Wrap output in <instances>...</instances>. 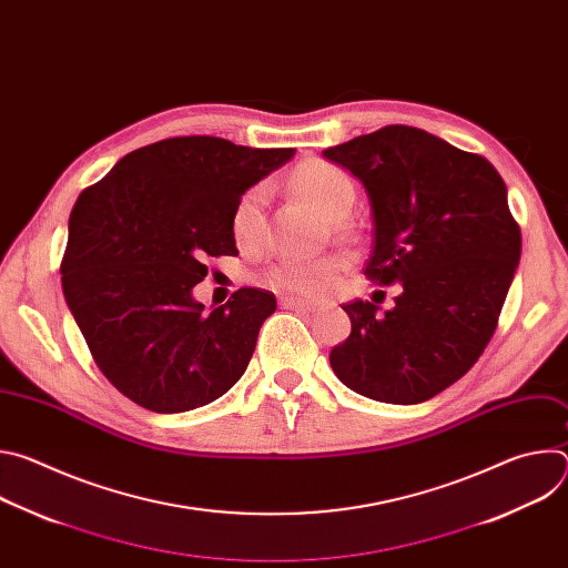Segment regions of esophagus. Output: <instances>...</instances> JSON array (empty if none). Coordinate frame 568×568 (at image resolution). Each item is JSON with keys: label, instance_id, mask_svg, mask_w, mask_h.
I'll return each mask as SVG.
<instances>
[{"label": "esophagus", "instance_id": "34e87169", "mask_svg": "<svg viewBox=\"0 0 568 568\" xmlns=\"http://www.w3.org/2000/svg\"><path fill=\"white\" fill-rule=\"evenodd\" d=\"M281 307L285 310H303V312H316L314 303H307L303 298H294V296H283L281 298Z\"/></svg>", "mask_w": 568, "mask_h": 568}]
</instances>
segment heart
Wrapping results in <instances>:
<instances>
[{
    "label": "heart",
    "instance_id": "1",
    "mask_svg": "<svg viewBox=\"0 0 568 568\" xmlns=\"http://www.w3.org/2000/svg\"><path fill=\"white\" fill-rule=\"evenodd\" d=\"M294 189L328 220L344 215L353 200L355 186L346 171L323 159H310L292 175ZM270 186L265 182L252 186L240 195L231 211V233L240 247L254 250L265 237V206ZM346 261L342 256L298 258L287 256L276 261L263 276L265 285L285 294L321 296L326 294L337 276L344 272Z\"/></svg>",
    "mask_w": 568,
    "mask_h": 568
}]
</instances>
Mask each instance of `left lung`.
Returning a JSON list of instances; mask_svg holds the SVG:
<instances>
[{"label": "left lung", "instance_id": "1", "mask_svg": "<svg viewBox=\"0 0 568 568\" xmlns=\"http://www.w3.org/2000/svg\"><path fill=\"white\" fill-rule=\"evenodd\" d=\"M366 189L373 252L364 274L402 285L395 307L346 303L351 335L331 353L355 393L418 404L460 379L490 344L521 256L508 191L488 159L409 125L323 150Z\"/></svg>", "mask_w": 568, "mask_h": 568}]
</instances>
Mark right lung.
<instances>
[{"label":"right lung","mask_w":568,"mask_h":568,"mask_svg":"<svg viewBox=\"0 0 568 568\" xmlns=\"http://www.w3.org/2000/svg\"><path fill=\"white\" fill-rule=\"evenodd\" d=\"M294 156L220 136H175L125 154L69 215L64 301L101 373L139 407L191 412L247 371L267 290L240 287L204 312L193 287L206 256H235L240 195Z\"/></svg>","instance_id":"add662e5"}]
</instances>
